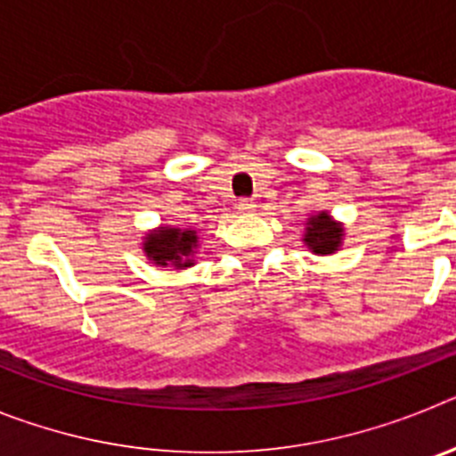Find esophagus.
Wrapping results in <instances>:
<instances>
[{
  "mask_svg": "<svg viewBox=\"0 0 456 456\" xmlns=\"http://www.w3.org/2000/svg\"><path fill=\"white\" fill-rule=\"evenodd\" d=\"M235 209L240 212V215H248V212H253V209H256V203H253L251 199H241V200H237Z\"/></svg>",
  "mask_w": 456,
  "mask_h": 456,
  "instance_id": "1",
  "label": "esophagus"
}]
</instances>
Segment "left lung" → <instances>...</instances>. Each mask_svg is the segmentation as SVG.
I'll return each instance as SVG.
<instances>
[{
    "mask_svg": "<svg viewBox=\"0 0 456 456\" xmlns=\"http://www.w3.org/2000/svg\"><path fill=\"white\" fill-rule=\"evenodd\" d=\"M342 240V228L331 219V216L322 212V215L313 216L308 221V228H305L304 241L313 248V253H320V256H326V253L338 251Z\"/></svg>",
    "mask_w": 456,
    "mask_h": 456,
    "instance_id": "1",
    "label": "left lung"
}]
</instances>
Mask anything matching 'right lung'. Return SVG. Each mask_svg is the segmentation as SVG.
<instances>
[{"mask_svg":"<svg viewBox=\"0 0 456 456\" xmlns=\"http://www.w3.org/2000/svg\"><path fill=\"white\" fill-rule=\"evenodd\" d=\"M199 244L196 231H178V228H162L148 235L146 256L157 265H173V267H189L193 265L189 256Z\"/></svg>","mask_w":456,"mask_h":456,"instance_id":"right-lung-1","label":"right lung"}]
</instances>
